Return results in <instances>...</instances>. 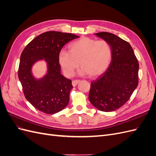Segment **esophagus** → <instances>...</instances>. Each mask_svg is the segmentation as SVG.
Segmentation results:
<instances>
[{
	"instance_id": "1",
	"label": "esophagus",
	"mask_w": 156,
	"mask_h": 156,
	"mask_svg": "<svg viewBox=\"0 0 156 156\" xmlns=\"http://www.w3.org/2000/svg\"><path fill=\"white\" fill-rule=\"evenodd\" d=\"M80 82V80H73L72 81V85L73 87L77 86V84Z\"/></svg>"
}]
</instances>
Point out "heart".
<instances>
[{"instance_id": "1", "label": "heart", "mask_w": 156, "mask_h": 156, "mask_svg": "<svg viewBox=\"0 0 156 156\" xmlns=\"http://www.w3.org/2000/svg\"><path fill=\"white\" fill-rule=\"evenodd\" d=\"M69 51L62 50L58 55L59 63L66 75L69 77L79 66L81 75L96 77L104 73L112 57L110 44L105 40L83 37L69 46Z\"/></svg>"}]
</instances>
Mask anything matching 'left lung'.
<instances>
[{"instance_id": "left-lung-1", "label": "left lung", "mask_w": 156, "mask_h": 156, "mask_svg": "<svg viewBox=\"0 0 156 156\" xmlns=\"http://www.w3.org/2000/svg\"><path fill=\"white\" fill-rule=\"evenodd\" d=\"M95 35L110 44L112 57L105 72L91 82L88 98L98 110L114 111L129 100L137 87L139 65L128 42L107 32Z\"/></svg>"}]
</instances>
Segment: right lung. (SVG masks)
<instances>
[{
	"label": "right lung",
	"instance_id": "obj_1",
	"mask_svg": "<svg viewBox=\"0 0 156 156\" xmlns=\"http://www.w3.org/2000/svg\"><path fill=\"white\" fill-rule=\"evenodd\" d=\"M79 36L71 33L48 31L28 44L21 55L18 77L27 100L36 109L48 115L63 110L69 101L72 81L61 74L58 55L63 46ZM44 59L48 71L40 79L33 76L31 68Z\"/></svg>",
	"mask_w": 156,
	"mask_h": 156
}]
</instances>
